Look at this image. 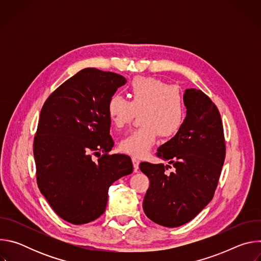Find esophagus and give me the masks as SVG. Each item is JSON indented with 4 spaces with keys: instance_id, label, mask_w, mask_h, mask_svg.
Wrapping results in <instances>:
<instances>
[{
    "instance_id": "esophagus-1",
    "label": "esophagus",
    "mask_w": 261,
    "mask_h": 261,
    "mask_svg": "<svg viewBox=\"0 0 261 261\" xmlns=\"http://www.w3.org/2000/svg\"><path fill=\"white\" fill-rule=\"evenodd\" d=\"M132 163H133V167H134V171L137 172L139 169V163L140 161L137 158H132Z\"/></svg>"
}]
</instances>
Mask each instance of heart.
<instances>
[{
  "label": "heart",
  "mask_w": 261,
  "mask_h": 261,
  "mask_svg": "<svg viewBox=\"0 0 261 261\" xmlns=\"http://www.w3.org/2000/svg\"><path fill=\"white\" fill-rule=\"evenodd\" d=\"M126 100L119 94L111 95L107 114L117 128L127 126L140 113V128L132 131L120 142V150L134 158L145 157L159 135L168 138L181 128L186 118L185 98L178 88L168 86L154 77H136L128 87Z\"/></svg>",
  "instance_id": "1"
}]
</instances>
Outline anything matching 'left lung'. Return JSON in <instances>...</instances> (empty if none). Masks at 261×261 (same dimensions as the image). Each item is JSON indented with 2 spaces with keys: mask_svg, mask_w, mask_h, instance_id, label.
Masks as SVG:
<instances>
[{
  "mask_svg": "<svg viewBox=\"0 0 261 261\" xmlns=\"http://www.w3.org/2000/svg\"><path fill=\"white\" fill-rule=\"evenodd\" d=\"M184 98L187 116L180 130L158 148V157L168 165L139 164L150 179L143 212L165 227L186 224L208 204L225 159L224 132L217 106L196 89L186 90ZM169 164L175 169L167 174Z\"/></svg>",
  "mask_w": 261,
  "mask_h": 261,
  "instance_id": "8db88e82",
  "label": "left lung"
}]
</instances>
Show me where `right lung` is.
I'll use <instances>...</instances> for the list:
<instances>
[{"label": "right lung", "instance_id": "obj_1", "mask_svg": "<svg viewBox=\"0 0 261 261\" xmlns=\"http://www.w3.org/2000/svg\"><path fill=\"white\" fill-rule=\"evenodd\" d=\"M126 83L120 74L86 68L41 109L33 145L37 184L56 214L74 225L99 218L110 186L133 171L129 156L108 154L115 142L107 102Z\"/></svg>", "mask_w": 261, "mask_h": 261}]
</instances>
